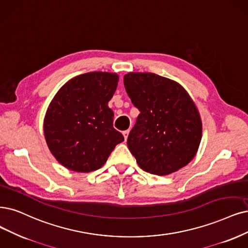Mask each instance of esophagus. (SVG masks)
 <instances>
[{
	"label": "esophagus",
	"mask_w": 248,
	"mask_h": 248,
	"mask_svg": "<svg viewBox=\"0 0 248 248\" xmlns=\"http://www.w3.org/2000/svg\"><path fill=\"white\" fill-rule=\"evenodd\" d=\"M129 133H130V131L129 130H126V131H124V133H123V135H124V140L126 141V139H127V137H129Z\"/></svg>",
	"instance_id": "obj_1"
}]
</instances>
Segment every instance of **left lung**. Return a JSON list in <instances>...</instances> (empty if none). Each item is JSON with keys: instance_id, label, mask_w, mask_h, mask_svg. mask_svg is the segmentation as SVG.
Listing matches in <instances>:
<instances>
[{"instance_id": "left-lung-1", "label": "left lung", "mask_w": 248, "mask_h": 248, "mask_svg": "<svg viewBox=\"0 0 248 248\" xmlns=\"http://www.w3.org/2000/svg\"><path fill=\"white\" fill-rule=\"evenodd\" d=\"M124 84L140 114L127 137L139 167L164 176L194 158L202 137L198 109L177 81L151 72H129Z\"/></svg>"}]
</instances>
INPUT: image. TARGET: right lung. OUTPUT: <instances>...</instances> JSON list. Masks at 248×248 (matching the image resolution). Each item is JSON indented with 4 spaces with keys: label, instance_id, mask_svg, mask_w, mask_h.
<instances>
[{
    "label": "right lung",
    "instance_id": "right-lung-1",
    "mask_svg": "<svg viewBox=\"0 0 248 248\" xmlns=\"http://www.w3.org/2000/svg\"><path fill=\"white\" fill-rule=\"evenodd\" d=\"M118 76L94 71L63 85L46 112L44 134L51 153L63 167L90 172L106 162L124 138L113 127L114 113L108 107Z\"/></svg>",
    "mask_w": 248,
    "mask_h": 248
}]
</instances>
